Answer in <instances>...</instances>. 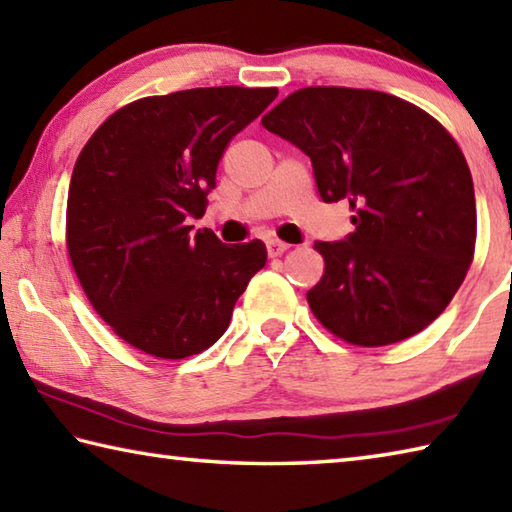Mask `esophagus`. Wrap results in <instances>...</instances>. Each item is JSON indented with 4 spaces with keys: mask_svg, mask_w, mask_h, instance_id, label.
I'll use <instances>...</instances> for the list:
<instances>
[{
    "mask_svg": "<svg viewBox=\"0 0 512 512\" xmlns=\"http://www.w3.org/2000/svg\"><path fill=\"white\" fill-rule=\"evenodd\" d=\"M266 248H268V255H271V257H282L286 250L291 248V244H286V241H280V239H268Z\"/></svg>",
    "mask_w": 512,
    "mask_h": 512,
    "instance_id": "obj_1",
    "label": "esophagus"
}]
</instances>
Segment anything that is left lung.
Masks as SVG:
<instances>
[{
	"label": "left lung",
	"mask_w": 512,
	"mask_h": 512,
	"mask_svg": "<svg viewBox=\"0 0 512 512\" xmlns=\"http://www.w3.org/2000/svg\"><path fill=\"white\" fill-rule=\"evenodd\" d=\"M262 125L309 156L322 201H349L347 241L306 293L324 329L356 347L416 336L450 304L475 257L470 167L439 120L371 89L304 87Z\"/></svg>",
	"instance_id": "8db88e82"
}]
</instances>
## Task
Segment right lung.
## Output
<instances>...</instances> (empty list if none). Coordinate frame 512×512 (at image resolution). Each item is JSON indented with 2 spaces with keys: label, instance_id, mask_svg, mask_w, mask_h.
I'll return each mask as SVG.
<instances>
[{
  "label": "right lung",
  "instance_id": "right-lung-1",
  "mask_svg": "<svg viewBox=\"0 0 512 512\" xmlns=\"http://www.w3.org/2000/svg\"><path fill=\"white\" fill-rule=\"evenodd\" d=\"M275 87H206L114 111L73 167L67 253L87 300L120 340L181 360L224 336L266 246L221 244L203 217L221 154Z\"/></svg>",
  "mask_w": 512,
  "mask_h": 512
}]
</instances>
